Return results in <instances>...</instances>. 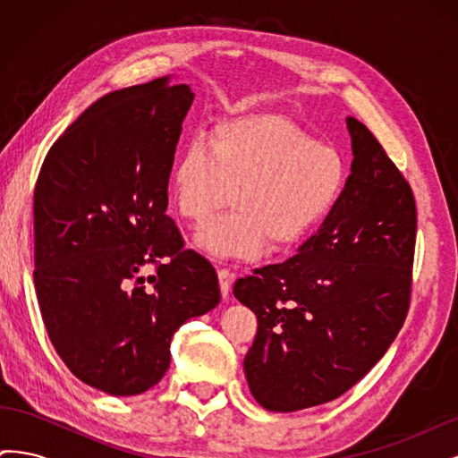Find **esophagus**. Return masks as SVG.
Masks as SVG:
<instances>
[{
  "instance_id": "1",
  "label": "esophagus",
  "mask_w": 458,
  "mask_h": 458,
  "mask_svg": "<svg viewBox=\"0 0 458 458\" xmlns=\"http://www.w3.org/2000/svg\"><path fill=\"white\" fill-rule=\"evenodd\" d=\"M217 276H219V288H221V296L227 298L229 296V290H231V284L234 281V275L227 269V267H221L217 271Z\"/></svg>"
}]
</instances>
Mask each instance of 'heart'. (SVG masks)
<instances>
[{
  "label": "heart",
  "mask_w": 458,
  "mask_h": 458,
  "mask_svg": "<svg viewBox=\"0 0 458 458\" xmlns=\"http://www.w3.org/2000/svg\"><path fill=\"white\" fill-rule=\"evenodd\" d=\"M340 152L283 116L221 122L206 141L189 143L172 175L175 212L204 225L229 202L233 210L202 229L199 248L217 258H252L263 244L283 248L325 217L345 183ZM232 195H228V191Z\"/></svg>",
  "instance_id": "b5f03b06"
}]
</instances>
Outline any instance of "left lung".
I'll use <instances>...</instances> for the list:
<instances>
[{"instance_id":"8db88e82","label":"left lung","mask_w":458,"mask_h":458,"mask_svg":"<svg viewBox=\"0 0 458 458\" xmlns=\"http://www.w3.org/2000/svg\"><path fill=\"white\" fill-rule=\"evenodd\" d=\"M352 174L298 254L242 276L233 294L258 317L244 374L258 403L293 412L340 397L405 323L417 206L365 123L348 116Z\"/></svg>"}]
</instances>
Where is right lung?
Masks as SVG:
<instances>
[{
  "mask_svg": "<svg viewBox=\"0 0 458 458\" xmlns=\"http://www.w3.org/2000/svg\"><path fill=\"white\" fill-rule=\"evenodd\" d=\"M195 99L170 78L95 101L53 143L34 189V286L53 348L76 378L137 395L170 367L175 330L219 303L212 263L165 216ZM147 265L157 273L142 276Z\"/></svg>",
  "mask_w": 458,
  "mask_h": 458,
  "instance_id": "add662e5",
  "label": "right lung"
}]
</instances>
